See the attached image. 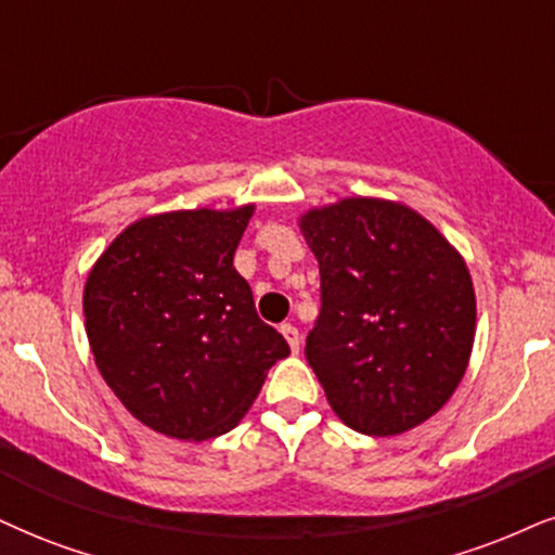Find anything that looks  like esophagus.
Instances as JSON below:
<instances>
[{"label": "esophagus", "mask_w": 555, "mask_h": 555, "mask_svg": "<svg viewBox=\"0 0 555 555\" xmlns=\"http://www.w3.org/2000/svg\"><path fill=\"white\" fill-rule=\"evenodd\" d=\"M280 332H283V337L288 339L291 345V352H298L300 350V334L293 324H280Z\"/></svg>", "instance_id": "34e87169"}]
</instances>
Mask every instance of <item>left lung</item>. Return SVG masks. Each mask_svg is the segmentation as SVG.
Returning <instances> with one entry per match:
<instances>
[{"mask_svg": "<svg viewBox=\"0 0 555 555\" xmlns=\"http://www.w3.org/2000/svg\"><path fill=\"white\" fill-rule=\"evenodd\" d=\"M300 231L321 272L306 360L334 414L373 437L427 422L474 350L476 293L463 257L427 218L380 197L311 208Z\"/></svg>", "mask_w": 555, "mask_h": 555, "instance_id": "1", "label": "left lung"}]
</instances>
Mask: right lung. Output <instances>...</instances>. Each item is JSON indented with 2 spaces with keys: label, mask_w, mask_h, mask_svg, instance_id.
<instances>
[{
  "label": "right lung",
  "mask_w": 555,
  "mask_h": 555,
  "mask_svg": "<svg viewBox=\"0 0 555 555\" xmlns=\"http://www.w3.org/2000/svg\"><path fill=\"white\" fill-rule=\"evenodd\" d=\"M251 214L255 205L146 216L89 270L81 304L98 371L154 433L225 435L291 354L234 267Z\"/></svg>",
  "instance_id": "1"
}]
</instances>
